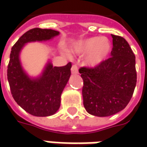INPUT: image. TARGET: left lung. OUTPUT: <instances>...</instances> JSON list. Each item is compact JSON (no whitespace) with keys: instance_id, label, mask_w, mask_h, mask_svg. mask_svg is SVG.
<instances>
[{"instance_id":"1","label":"left lung","mask_w":147,"mask_h":147,"mask_svg":"<svg viewBox=\"0 0 147 147\" xmlns=\"http://www.w3.org/2000/svg\"><path fill=\"white\" fill-rule=\"evenodd\" d=\"M59 34L52 29L32 28L21 36L11 48L7 69L10 92L17 104L32 115L46 117L57 112L61 93L70 78L72 65L56 67L48 61L41 75L31 78L22 67L20 51L27 43L48 41Z\"/></svg>"}]
</instances>
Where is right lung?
<instances>
[{"label": "right lung", "mask_w": 147, "mask_h": 147, "mask_svg": "<svg viewBox=\"0 0 147 147\" xmlns=\"http://www.w3.org/2000/svg\"><path fill=\"white\" fill-rule=\"evenodd\" d=\"M111 57L79 69L83 80V105L89 114L99 117L115 115L126 107L137 82L135 55L127 41L111 35Z\"/></svg>", "instance_id": "1"}]
</instances>
